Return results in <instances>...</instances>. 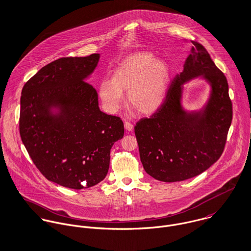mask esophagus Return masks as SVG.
<instances>
[{
	"label": "esophagus",
	"instance_id": "esophagus-1",
	"mask_svg": "<svg viewBox=\"0 0 251 251\" xmlns=\"http://www.w3.org/2000/svg\"><path fill=\"white\" fill-rule=\"evenodd\" d=\"M125 128L127 130V131H131L133 129V125L129 122H125Z\"/></svg>",
	"mask_w": 251,
	"mask_h": 251
}]
</instances>
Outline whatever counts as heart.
I'll use <instances>...</instances> for the list:
<instances>
[{
  "mask_svg": "<svg viewBox=\"0 0 251 251\" xmlns=\"http://www.w3.org/2000/svg\"><path fill=\"white\" fill-rule=\"evenodd\" d=\"M171 79L169 65L151 53H137L126 58L114 71L112 79L103 81L99 89L103 107L110 114L128 103L140 114L156 112L166 100Z\"/></svg>",
  "mask_w": 251,
  "mask_h": 251,
  "instance_id": "obj_1",
  "label": "heart"
}]
</instances>
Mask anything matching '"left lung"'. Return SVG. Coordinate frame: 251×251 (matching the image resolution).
<instances>
[{
    "label": "left lung",
    "mask_w": 251,
    "mask_h": 251,
    "mask_svg": "<svg viewBox=\"0 0 251 251\" xmlns=\"http://www.w3.org/2000/svg\"><path fill=\"white\" fill-rule=\"evenodd\" d=\"M192 44L161 108L134 128L145 171L165 182L193 178L212 166L223 151L232 123L225 75L203 45ZM196 77L209 84V96L202 108L187 110L183 105L184 85Z\"/></svg>",
    "instance_id": "8db88e82"
}]
</instances>
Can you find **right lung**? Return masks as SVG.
I'll list each match as a JSON object with an SVG mask.
<instances>
[{
	"mask_svg": "<svg viewBox=\"0 0 251 251\" xmlns=\"http://www.w3.org/2000/svg\"><path fill=\"white\" fill-rule=\"evenodd\" d=\"M100 58L58 59L21 93L19 130L29 155L46 179L73 189L106 177L110 150L125 133L122 120L100 111L97 90L86 82Z\"/></svg>",
	"mask_w": 251,
	"mask_h": 251,
	"instance_id": "1",
	"label": "right lung"
}]
</instances>
